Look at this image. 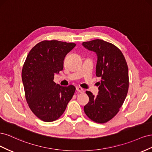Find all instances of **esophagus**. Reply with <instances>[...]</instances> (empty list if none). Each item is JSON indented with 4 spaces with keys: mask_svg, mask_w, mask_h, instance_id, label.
Wrapping results in <instances>:
<instances>
[{
    "mask_svg": "<svg viewBox=\"0 0 152 152\" xmlns=\"http://www.w3.org/2000/svg\"><path fill=\"white\" fill-rule=\"evenodd\" d=\"M76 90L78 92H79V93H83L84 92V89H82V88H81V87H76Z\"/></svg>",
    "mask_w": 152,
    "mask_h": 152,
    "instance_id": "34e87169",
    "label": "esophagus"
}]
</instances>
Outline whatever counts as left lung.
<instances>
[{
  "mask_svg": "<svg viewBox=\"0 0 152 152\" xmlns=\"http://www.w3.org/2000/svg\"><path fill=\"white\" fill-rule=\"evenodd\" d=\"M82 45L96 54V75L101 78L97 96L86 92L89 102L84 107V112L94 122L105 123L116 115L126 98L128 66L121 50L111 43L96 39Z\"/></svg>",
  "mask_w": 152,
  "mask_h": 152,
  "instance_id": "left-lung-1",
  "label": "left lung"
}]
</instances>
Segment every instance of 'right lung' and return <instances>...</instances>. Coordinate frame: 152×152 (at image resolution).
Here are the masks:
<instances>
[{
    "instance_id": "add662e5",
    "label": "right lung",
    "mask_w": 152,
    "mask_h": 152,
    "mask_svg": "<svg viewBox=\"0 0 152 152\" xmlns=\"http://www.w3.org/2000/svg\"><path fill=\"white\" fill-rule=\"evenodd\" d=\"M75 45L44 40L36 44L26 58L21 73L25 98L32 112L44 122L59 118L74 94V86L57 84L54 76L63 70L66 55Z\"/></svg>"
}]
</instances>
